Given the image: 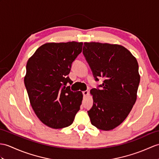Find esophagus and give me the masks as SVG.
Wrapping results in <instances>:
<instances>
[{
	"instance_id": "obj_1",
	"label": "esophagus",
	"mask_w": 159,
	"mask_h": 159,
	"mask_svg": "<svg viewBox=\"0 0 159 159\" xmlns=\"http://www.w3.org/2000/svg\"><path fill=\"white\" fill-rule=\"evenodd\" d=\"M83 96L84 97H86L89 95V91H84L83 92Z\"/></svg>"
}]
</instances>
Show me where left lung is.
<instances>
[{"mask_svg":"<svg viewBox=\"0 0 159 159\" xmlns=\"http://www.w3.org/2000/svg\"><path fill=\"white\" fill-rule=\"evenodd\" d=\"M83 53L95 80L104 79L90 91L93 100L87 111L91 123L99 129L112 130L123 123L135 103L140 81L138 63L119 45L84 43Z\"/></svg>","mask_w":159,"mask_h":159,"instance_id":"1","label":"left lung"}]
</instances>
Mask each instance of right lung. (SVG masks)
Masks as SVG:
<instances>
[{
	"mask_svg": "<svg viewBox=\"0 0 159 159\" xmlns=\"http://www.w3.org/2000/svg\"><path fill=\"white\" fill-rule=\"evenodd\" d=\"M83 43H49L35 51L26 64L25 87L36 115L53 129L68 127L83 100L81 91H72L68 83L72 62L81 53Z\"/></svg>",
	"mask_w": 159,
	"mask_h": 159,
	"instance_id": "add662e5",
	"label": "right lung"
}]
</instances>
